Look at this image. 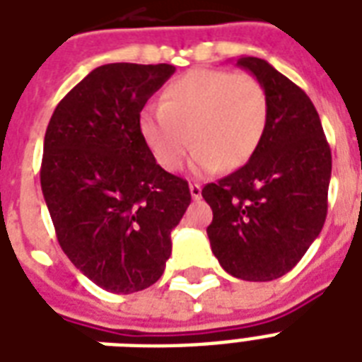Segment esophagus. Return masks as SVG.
Masks as SVG:
<instances>
[{
  "label": "esophagus",
  "instance_id": "esophagus-1",
  "mask_svg": "<svg viewBox=\"0 0 362 362\" xmlns=\"http://www.w3.org/2000/svg\"><path fill=\"white\" fill-rule=\"evenodd\" d=\"M201 189H203V187H201V184H195V182H193V184H189V193H192L193 201H199V199H201Z\"/></svg>",
  "mask_w": 362,
  "mask_h": 362
}]
</instances>
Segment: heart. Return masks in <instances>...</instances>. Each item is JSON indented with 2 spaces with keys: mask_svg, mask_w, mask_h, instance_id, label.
Here are the masks:
<instances>
[{
  "mask_svg": "<svg viewBox=\"0 0 362 362\" xmlns=\"http://www.w3.org/2000/svg\"><path fill=\"white\" fill-rule=\"evenodd\" d=\"M269 122L264 86L250 73L193 69L170 81L159 109L141 112L139 131L156 163L180 169L192 142L195 173L238 169L252 158Z\"/></svg>",
  "mask_w": 362,
  "mask_h": 362,
  "instance_id": "heart-1",
  "label": "heart"
}]
</instances>
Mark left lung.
Segmentation results:
<instances>
[{"mask_svg":"<svg viewBox=\"0 0 362 362\" xmlns=\"http://www.w3.org/2000/svg\"><path fill=\"white\" fill-rule=\"evenodd\" d=\"M237 64L264 86L269 122L250 161L203 187L214 214L206 233L229 274L270 281L287 274L323 229L331 148L314 103L295 82L261 58Z\"/></svg>","mask_w":362,"mask_h":362,"instance_id":"8db88e82","label":"left lung"}]
</instances>
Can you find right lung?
Wrapping results in <instances>:
<instances>
[{"mask_svg":"<svg viewBox=\"0 0 362 362\" xmlns=\"http://www.w3.org/2000/svg\"><path fill=\"white\" fill-rule=\"evenodd\" d=\"M175 65L107 64L58 103L45 133L41 187L71 263L110 293L161 278L170 231L192 203L142 141L141 110Z\"/></svg>","mask_w":362,"mask_h":362,"instance_id":"1","label":"right lung"}]
</instances>
